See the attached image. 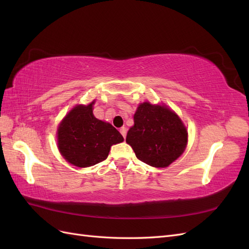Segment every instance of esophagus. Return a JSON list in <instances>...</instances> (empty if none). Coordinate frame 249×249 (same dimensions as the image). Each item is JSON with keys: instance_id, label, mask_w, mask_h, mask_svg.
Wrapping results in <instances>:
<instances>
[{"instance_id": "esophagus-1", "label": "esophagus", "mask_w": 249, "mask_h": 249, "mask_svg": "<svg viewBox=\"0 0 249 249\" xmlns=\"http://www.w3.org/2000/svg\"><path fill=\"white\" fill-rule=\"evenodd\" d=\"M119 132H120V134L123 135L124 136V138H125V136H126V127H124V126H123V127H120V130H119Z\"/></svg>"}]
</instances>
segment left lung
<instances>
[{
  "label": "left lung",
  "mask_w": 249,
  "mask_h": 249,
  "mask_svg": "<svg viewBox=\"0 0 249 249\" xmlns=\"http://www.w3.org/2000/svg\"><path fill=\"white\" fill-rule=\"evenodd\" d=\"M125 141L140 161L153 167H167L184 153L188 133L175 112L145 102L137 108Z\"/></svg>",
  "instance_id": "8db88e82"
}]
</instances>
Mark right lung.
Here are the masks:
<instances>
[{"mask_svg":"<svg viewBox=\"0 0 249 249\" xmlns=\"http://www.w3.org/2000/svg\"><path fill=\"white\" fill-rule=\"evenodd\" d=\"M93 104L74 107L58 127L60 153L78 167H89L106 160L110 147L124 141L114 126L94 117Z\"/></svg>","mask_w":249,"mask_h":249,"instance_id":"right-lung-1","label":"right lung"}]
</instances>
